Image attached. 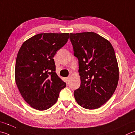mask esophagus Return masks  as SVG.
<instances>
[{"label":"esophagus","mask_w":135,"mask_h":135,"mask_svg":"<svg viewBox=\"0 0 135 135\" xmlns=\"http://www.w3.org/2000/svg\"><path fill=\"white\" fill-rule=\"evenodd\" d=\"M69 80H70V77H66L65 78V81H67V82H68V81H69Z\"/></svg>","instance_id":"obj_1"}]
</instances>
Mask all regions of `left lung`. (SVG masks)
Wrapping results in <instances>:
<instances>
[{
	"mask_svg": "<svg viewBox=\"0 0 135 135\" xmlns=\"http://www.w3.org/2000/svg\"><path fill=\"white\" fill-rule=\"evenodd\" d=\"M75 56L79 63L80 88L74 92L78 105L95 109L114 93L119 67L114 49L107 39L94 32L70 33Z\"/></svg>",
	"mask_w": 135,
	"mask_h": 135,
	"instance_id": "1",
	"label": "left lung"
}]
</instances>
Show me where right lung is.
<instances>
[{
	"label": "right lung",
	"instance_id": "obj_1",
	"mask_svg": "<svg viewBox=\"0 0 135 135\" xmlns=\"http://www.w3.org/2000/svg\"><path fill=\"white\" fill-rule=\"evenodd\" d=\"M68 38V33L38 34L24 42L18 52L16 84L25 101L34 109L51 107L66 86L55 73L53 57Z\"/></svg>",
	"mask_w": 135,
	"mask_h": 135
}]
</instances>
